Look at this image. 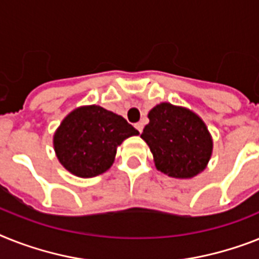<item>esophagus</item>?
Segmentation results:
<instances>
[{
    "label": "esophagus",
    "instance_id": "1",
    "mask_svg": "<svg viewBox=\"0 0 259 259\" xmlns=\"http://www.w3.org/2000/svg\"><path fill=\"white\" fill-rule=\"evenodd\" d=\"M135 127H136V130H138V131L142 134V132H143V123H142V121L136 123V124H135Z\"/></svg>",
    "mask_w": 259,
    "mask_h": 259
}]
</instances>
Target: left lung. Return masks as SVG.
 <instances>
[{
  "mask_svg": "<svg viewBox=\"0 0 259 259\" xmlns=\"http://www.w3.org/2000/svg\"><path fill=\"white\" fill-rule=\"evenodd\" d=\"M148 117L142 138L160 172L188 179L205 169L211 155V139L197 115L183 107L161 103L149 111Z\"/></svg>",
  "mask_w": 259,
  "mask_h": 259,
  "instance_id": "8db88e82",
  "label": "left lung"
}]
</instances>
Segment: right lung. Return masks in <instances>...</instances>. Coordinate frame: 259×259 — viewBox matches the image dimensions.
<instances>
[{
  "instance_id": "right-lung-1",
  "label": "right lung",
  "mask_w": 259,
  "mask_h": 259,
  "mask_svg": "<svg viewBox=\"0 0 259 259\" xmlns=\"http://www.w3.org/2000/svg\"><path fill=\"white\" fill-rule=\"evenodd\" d=\"M139 135L124 117L103 107L89 106L74 110L54 135L58 160L79 177H95L106 172L124 139Z\"/></svg>"
}]
</instances>
